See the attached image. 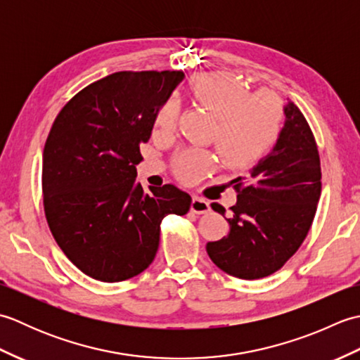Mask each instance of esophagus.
Masks as SVG:
<instances>
[{"instance_id": "1", "label": "esophagus", "mask_w": 360, "mask_h": 360, "mask_svg": "<svg viewBox=\"0 0 360 360\" xmlns=\"http://www.w3.org/2000/svg\"><path fill=\"white\" fill-rule=\"evenodd\" d=\"M190 210L193 213H198V215H204V213H207L210 210V205L209 202L202 200V198L193 195V200H192V205H190Z\"/></svg>"}]
</instances>
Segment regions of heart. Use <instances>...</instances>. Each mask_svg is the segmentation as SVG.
I'll return each mask as SVG.
<instances>
[{"mask_svg": "<svg viewBox=\"0 0 360 360\" xmlns=\"http://www.w3.org/2000/svg\"><path fill=\"white\" fill-rule=\"evenodd\" d=\"M190 94L213 117V131L221 158L227 165H243L262 156L277 139L285 108L271 93L250 94L246 85L229 74H200L190 82ZM178 120V106L173 98L159 106L153 129L156 134L172 133ZM215 162L213 153L204 148H187L174 159V172L182 181L193 182Z\"/></svg>", "mask_w": 360, "mask_h": 360, "instance_id": "1", "label": "heart"}]
</instances>
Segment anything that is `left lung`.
<instances>
[{
  "label": "left lung",
  "instance_id": "8db88e82",
  "mask_svg": "<svg viewBox=\"0 0 360 360\" xmlns=\"http://www.w3.org/2000/svg\"><path fill=\"white\" fill-rule=\"evenodd\" d=\"M272 153L233 179L236 204L227 219V236L207 243V254L221 271L258 280L281 269L307 238L322 192L320 156L312 129L292 102ZM212 209L224 215L217 202Z\"/></svg>",
  "mask_w": 360,
  "mask_h": 360
}]
</instances>
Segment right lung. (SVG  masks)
<instances>
[{
	"instance_id": "1",
	"label": "right lung",
	"mask_w": 360,
	"mask_h": 360,
	"mask_svg": "<svg viewBox=\"0 0 360 360\" xmlns=\"http://www.w3.org/2000/svg\"><path fill=\"white\" fill-rule=\"evenodd\" d=\"M184 74L120 71L79 91L52 124L43 151V207L53 240L88 277L116 283L156 257L160 223L186 215L188 193L136 181L141 142Z\"/></svg>"
}]
</instances>
